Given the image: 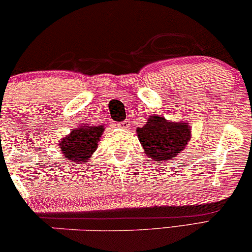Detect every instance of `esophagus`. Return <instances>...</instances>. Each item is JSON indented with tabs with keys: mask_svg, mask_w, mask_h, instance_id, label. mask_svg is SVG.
<instances>
[{
	"mask_svg": "<svg viewBox=\"0 0 252 252\" xmlns=\"http://www.w3.org/2000/svg\"><path fill=\"white\" fill-rule=\"evenodd\" d=\"M129 126H130L129 120H125V121H122V122L119 123V126L120 127H123V129H126V127H129Z\"/></svg>",
	"mask_w": 252,
	"mask_h": 252,
	"instance_id": "obj_1",
	"label": "esophagus"
}]
</instances>
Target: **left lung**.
Returning a JSON list of instances; mask_svg holds the SVG:
<instances>
[{
    "mask_svg": "<svg viewBox=\"0 0 252 252\" xmlns=\"http://www.w3.org/2000/svg\"><path fill=\"white\" fill-rule=\"evenodd\" d=\"M145 154L156 162L171 160L186 148L190 126L185 122H170L162 116L148 118L147 125L137 129Z\"/></svg>",
    "mask_w": 252,
    "mask_h": 252,
    "instance_id": "left-lung-1",
    "label": "left lung"
}]
</instances>
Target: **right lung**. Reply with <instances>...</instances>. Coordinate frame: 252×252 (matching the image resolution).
I'll return each mask as SVG.
<instances>
[{"label":"right lung","mask_w":252,"mask_h":252,"mask_svg":"<svg viewBox=\"0 0 252 252\" xmlns=\"http://www.w3.org/2000/svg\"><path fill=\"white\" fill-rule=\"evenodd\" d=\"M104 131L103 126H79L63 138L60 148L64 158L71 163H82L88 160L98 146L99 138Z\"/></svg>","instance_id":"obj_1"}]
</instances>
